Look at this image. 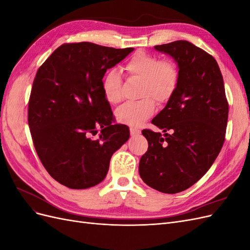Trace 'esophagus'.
Returning <instances> with one entry per match:
<instances>
[{
	"label": "esophagus",
	"mask_w": 250,
	"mask_h": 250,
	"mask_svg": "<svg viewBox=\"0 0 250 250\" xmlns=\"http://www.w3.org/2000/svg\"><path fill=\"white\" fill-rule=\"evenodd\" d=\"M140 133H141L140 130L134 129V128H130V135H131V137H137V135H139Z\"/></svg>",
	"instance_id": "obj_1"
}]
</instances>
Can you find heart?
<instances>
[{"label": "heart", "instance_id": "1", "mask_svg": "<svg viewBox=\"0 0 250 250\" xmlns=\"http://www.w3.org/2000/svg\"><path fill=\"white\" fill-rule=\"evenodd\" d=\"M127 74L143 81L140 96L143 99L123 104L116 111L119 123L140 127L153 115L155 103L168 102L175 93L179 81L177 63L170 58L158 59L145 52H138L125 64ZM105 99L111 104L122 101V79L118 71L110 70L102 79Z\"/></svg>", "mask_w": 250, "mask_h": 250}]
</instances>
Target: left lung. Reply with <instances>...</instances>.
Here are the masks:
<instances>
[{"instance_id": "8db88e82", "label": "left lung", "mask_w": 250, "mask_h": 250, "mask_svg": "<svg viewBox=\"0 0 250 250\" xmlns=\"http://www.w3.org/2000/svg\"><path fill=\"white\" fill-rule=\"evenodd\" d=\"M178 64L179 81L166 107L152 120L163 129H144L147 152L141 157L144 183L167 194L192 187L208 172L225 140L229 102L216 59L190 42L154 47Z\"/></svg>"}]
</instances>
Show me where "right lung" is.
<instances>
[{"instance_id": "right-lung-1", "label": "right lung", "mask_w": 250, "mask_h": 250, "mask_svg": "<svg viewBox=\"0 0 250 250\" xmlns=\"http://www.w3.org/2000/svg\"><path fill=\"white\" fill-rule=\"evenodd\" d=\"M133 51L88 42L63 43L37 70L28 124L42 166L59 184L80 190L105 178L111 155L129 139L113 113L102 79ZM102 128L99 139L92 135Z\"/></svg>"}]
</instances>
